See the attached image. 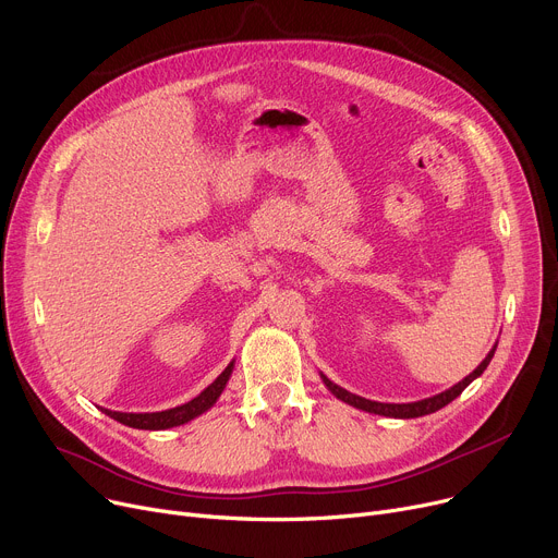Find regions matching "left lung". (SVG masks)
<instances>
[{"instance_id":"8db88e82","label":"left lung","mask_w":558,"mask_h":558,"mask_svg":"<svg viewBox=\"0 0 558 558\" xmlns=\"http://www.w3.org/2000/svg\"><path fill=\"white\" fill-rule=\"evenodd\" d=\"M495 348L497 343L490 348V353L484 357V362L471 373L465 375L459 385L450 387L448 391L444 393H436L432 398H425V400H418V402H402V404H396V402H375V400H366L362 396H355L350 393L345 389H341L339 385H335L332 379H328L324 373H320V379H324V385L330 389V393H335L339 400H343L345 404L350 407H357L362 409V412H368V414H379V416H389V418H418V416H427V414H434L438 412V409H444L448 402H452L457 396H461V391L473 383V379H477L486 366L490 364L493 355H495Z\"/></svg>"}]
</instances>
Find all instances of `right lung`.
<instances>
[{
  "label": "right lung",
  "mask_w": 558,
  "mask_h": 558,
  "mask_svg": "<svg viewBox=\"0 0 558 558\" xmlns=\"http://www.w3.org/2000/svg\"><path fill=\"white\" fill-rule=\"evenodd\" d=\"M232 366L234 364L230 362L208 389H203L194 400H190L181 407L165 409V412H151V414H124V412H110V409H101V412H106V416L114 418L117 423L135 427V429H167V427L185 425L192 418L201 416L203 412H208V409L219 400L221 391L226 389L228 379L232 375Z\"/></svg>",
  "instance_id": "right-lung-1"
}]
</instances>
